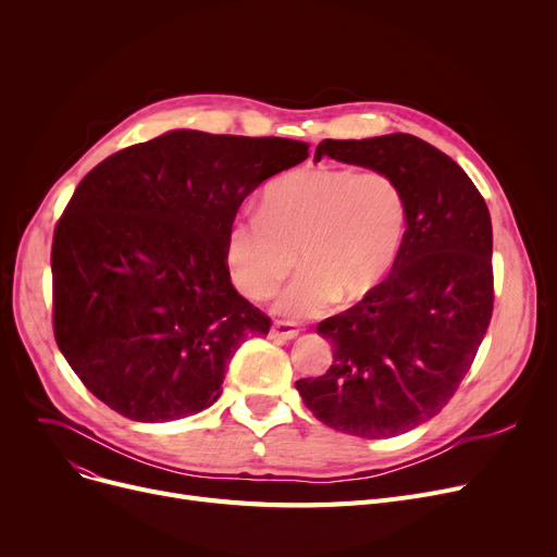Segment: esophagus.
I'll return each instance as SVG.
<instances>
[{
    "label": "esophagus",
    "instance_id": "1",
    "mask_svg": "<svg viewBox=\"0 0 557 557\" xmlns=\"http://www.w3.org/2000/svg\"><path fill=\"white\" fill-rule=\"evenodd\" d=\"M298 334H300V330L296 323H282V320H277V323H273V327H271V336L282 338V341H290Z\"/></svg>",
    "mask_w": 557,
    "mask_h": 557
}]
</instances>
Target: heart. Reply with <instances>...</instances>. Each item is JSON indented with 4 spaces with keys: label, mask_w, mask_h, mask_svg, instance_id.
I'll return each instance as SVG.
<instances>
[{
    "label": "heart",
    "mask_w": 557,
    "mask_h": 557,
    "mask_svg": "<svg viewBox=\"0 0 557 557\" xmlns=\"http://www.w3.org/2000/svg\"><path fill=\"white\" fill-rule=\"evenodd\" d=\"M406 232V198L384 173L315 166L269 185L263 208L234 219L225 261L248 298L271 296L302 263L275 300L290 320L325 313L338 296L357 300L386 280Z\"/></svg>",
    "instance_id": "obj_1"
}]
</instances>
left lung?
<instances>
[{"mask_svg":"<svg viewBox=\"0 0 557 557\" xmlns=\"http://www.w3.org/2000/svg\"><path fill=\"white\" fill-rule=\"evenodd\" d=\"M320 158L384 173L406 198L391 275L318 325L334 361L296 382L320 422L382 441L441 413L470 370L492 318V221L470 175L420 137L323 139Z\"/></svg>","mask_w":557,"mask_h":557,"instance_id":"8db88e82","label":"left lung"}]
</instances>
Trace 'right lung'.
<instances>
[{
  "label": "right lung",
  "instance_id": "obj_1",
  "mask_svg": "<svg viewBox=\"0 0 557 557\" xmlns=\"http://www.w3.org/2000/svg\"><path fill=\"white\" fill-rule=\"evenodd\" d=\"M307 158L298 139L181 128L85 175L51 275L55 343L87 391L135 422L219 399L239 345L271 330L230 282L227 232L248 194Z\"/></svg>",
  "mask_w": 557,
  "mask_h": 557
}]
</instances>
